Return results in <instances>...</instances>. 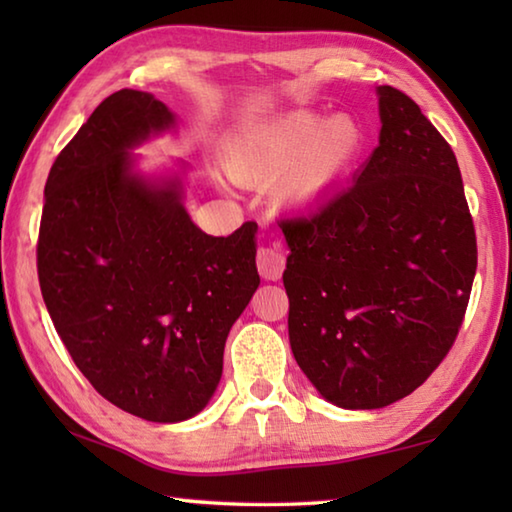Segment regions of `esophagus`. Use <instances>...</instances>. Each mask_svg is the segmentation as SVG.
Wrapping results in <instances>:
<instances>
[{
	"instance_id": "esophagus-1",
	"label": "esophagus",
	"mask_w": 512,
	"mask_h": 512,
	"mask_svg": "<svg viewBox=\"0 0 512 512\" xmlns=\"http://www.w3.org/2000/svg\"><path fill=\"white\" fill-rule=\"evenodd\" d=\"M284 266H287V259H284V253L280 248H275V246L259 248L257 271L264 277V280H280L284 273Z\"/></svg>"
}]
</instances>
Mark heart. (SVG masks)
<instances>
[{
    "instance_id": "b5f03b06",
    "label": "heart",
    "mask_w": 512,
    "mask_h": 512,
    "mask_svg": "<svg viewBox=\"0 0 512 512\" xmlns=\"http://www.w3.org/2000/svg\"><path fill=\"white\" fill-rule=\"evenodd\" d=\"M366 151V128L350 115L327 121L298 110L239 135L225 151L230 176L246 185L277 187V201L307 207L357 167Z\"/></svg>"
}]
</instances>
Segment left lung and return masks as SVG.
I'll return each mask as SVG.
<instances>
[{
	"label": "left lung",
	"mask_w": 512,
	"mask_h": 512,
	"mask_svg": "<svg viewBox=\"0 0 512 512\" xmlns=\"http://www.w3.org/2000/svg\"><path fill=\"white\" fill-rule=\"evenodd\" d=\"M377 92L379 146L354 185L280 223L293 357L341 409H381L429 379L456 341L476 273L452 146L411 97Z\"/></svg>",
	"instance_id": "8db88e82"
}]
</instances>
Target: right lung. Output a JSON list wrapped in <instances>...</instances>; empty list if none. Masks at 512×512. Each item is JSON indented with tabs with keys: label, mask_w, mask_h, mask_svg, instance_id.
<instances>
[{
	"label": "right lung",
	"mask_w": 512,
	"mask_h": 512,
	"mask_svg": "<svg viewBox=\"0 0 512 512\" xmlns=\"http://www.w3.org/2000/svg\"><path fill=\"white\" fill-rule=\"evenodd\" d=\"M173 124L137 90L103 99L45 185L38 280L85 379L121 411L180 422L210 402L230 327L259 287L257 223L230 237L198 230L180 183L151 187L128 149Z\"/></svg>",
	"instance_id": "add662e5"
}]
</instances>
